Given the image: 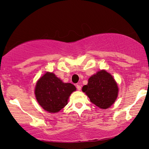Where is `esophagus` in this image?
<instances>
[{
	"label": "esophagus",
	"instance_id": "esophagus-1",
	"mask_svg": "<svg viewBox=\"0 0 149 149\" xmlns=\"http://www.w3.org/2000/svg\"><path fill=\"white\" fill-rule=\"evenodd\" d=\"M76 87H77V90H78V91H80V90H81V86L79 85V84L77 85H76Z\"/></svg>",
	"mask_w": 149,
	"mask_h": 149
}]
</instances>
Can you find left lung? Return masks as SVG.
<instances>
[{"label": "left lung", "instance_id": "left-lung-1", "mask_svg": "<svg viewBox=\"0 0 149 149\" xmlns=\"http://www.w3.org/2000/svg\"><path fill=\"white\" fill-rule=\"evenodd\" d=\"M118 91L112 75L104 70L90 77L87 85L82 88V91L88 96L91 102L102 109H107L114 104Z\"/></svg>", "mask_w": 149, "mask_h": 149}]
</instances>
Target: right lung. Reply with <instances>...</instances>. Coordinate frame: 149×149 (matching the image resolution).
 <instances>
[{
    "label": "right lung",
    "mask_w": 149,
    "mask_h": 149,
    "mask_svg": "<svg viewBox=\"0 0 149 149\" xmlns=\"http://www.w3.org/2000/svg\"><path fill=\"white\" fill-rule=\"evenodd\" d=\"M76 91L74 85L64 83L54 74L47 72L37 81L35 95L37 102L45 110L59 112L68 104L70 95Z\"/></svg>",
    "instance_id": "add662e5"
}]
</instances>
